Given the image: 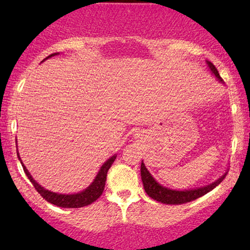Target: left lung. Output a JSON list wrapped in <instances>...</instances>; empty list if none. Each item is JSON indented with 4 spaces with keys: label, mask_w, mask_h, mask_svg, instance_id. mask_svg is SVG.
Returning a JSON list of instances; mask_svg holds the SVG:
<instances>
[{
    "label": "left lung",
    "mask_w": 250,
    "mask_h": 250,
    "mask_svg": "<svg viewBox=\"0 0 250 250\" xmlns=\"http://www.w3.org/2000/svg\"><path fill=\"white\" fill-rule=\"evenodd\" d=\"M207 64L208 67H209L211 73L216 76L217 80L223 83V80H222L220 74H218L216 67H215L210 61H207ZM227 174L228 172H225L220 179L216 180L213 183H210L209 186L197 188V189H192V190L177 191V190H172V189H168V188L160 186V184L153 179L151 174L149 173V170L146 169V167L145 164H143V162L141 163V179H142L143 188H145L146 194H148L149 197H151L152 199L159 201V203L167 204V205L186 204V203H190V201L192 200H196L197 198L203 197L204 194L208 193L209 191L213 190L214 188H216L218 184L225 179Z\"/></svg>",
    "instance_id": "obj_1"
}]
</instances>
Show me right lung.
Instances as JSON below:
<instances>
[{"label":"right lung","instance_id":"1","mask_svg":"<svg viewBox=\"0 0 250 250\" xmlns=\"http://www.w3.org/2000/svg\"><path fill=\"white\" fill-rule=\"evenodd\" d=\"M57 54L58 53L50 54V56L45 58V59H49V58L57 56ZM17 155H18V158L20 160V163H21L23 172L26 173L27 177H28L30 182H32V184L36 189L37 192H39L46 201H49L50 204H53L58 207H62V208H80V207L88 206V205L94 203V201L101 196L102 192H104V186H105V180H107V173H108L109 168L111 167L112 163L115 162L116 157H117L116 155L110 157V158H109L107 162L102 165L100 170H99L98 175L95 176L94 181L91 183V186H88L86 189L82 191V192L74 193V194H61V193L51 192V191L45 190L43 187H41L40 184L33 179L32 175H30L28 172V169H27L26 166L22 164L18 152H17Z\"/></svg>","mask_w":250,"mask_h":250}]
</instances>
